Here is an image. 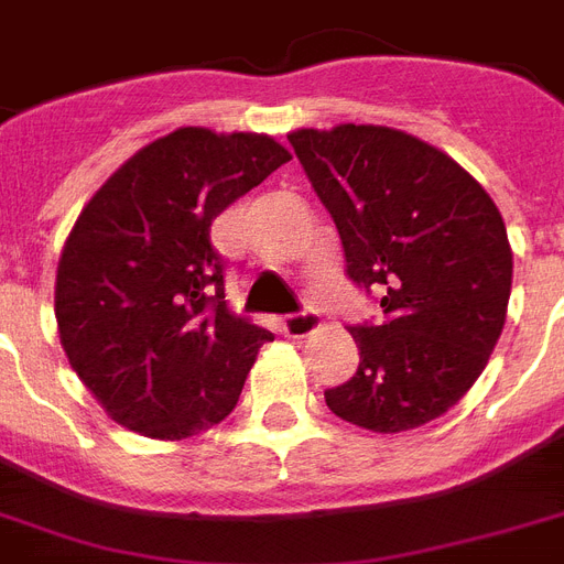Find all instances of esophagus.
<instances>
[{"label":"esophagus","mask_w":564,"mask_h":564,"mask_svg":"<svg viewBox=\"0 0 564 564\" xmlns=\"http://www.w3.org/2000/svg\"><path fill=\"white\" fill-rule=\"evenodd\" d=\"M318 327V313L316 310H299V313H290V316L283 318V334L292 336V339H301V336L313 334Z\"/></svg>","instance_id":"obj_1"}]
</instances>
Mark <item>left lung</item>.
<instances>
[{
  "label": "left lung",
  "instance_id": "8db88e82",
  "mask_svg": "<svg viewBox=\"0 0 564 564\" xmlns=\"http://www.w3.org/2000/svg\"><path fill=\"white\" fill-rule=\"evenodd\" d=\"M290 145L339 230L345 274L380 299L377 322L348 327L360 366L327 389V406L375 433L438 419L507 322L512 251L498 207L445 152L394 128H301Z\"/></svg>",
  "mask_w": 564,
  "mask_h": 564
}]
</instances>
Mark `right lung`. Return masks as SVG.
Masks as SVG:
<instances>
[{
  "instance_id": "right-lung-1",
  "label": "right lung",
  "mask_w": 564,
  "mask_h": 564,
  "mask_svg": "<svg viewBox=\"0 0 564 564\" xmlns=\"http://www.w3.org/2000/svg\"><path fill=\"white\" fill-rule=\"evenodd\" d=\"M286 161L265 134L178 128L82 210L57 263V330L75 375L122 427L187 438L237 406L274 336L225 304L210 225Z\"/></svg>"
}]
</instances>
